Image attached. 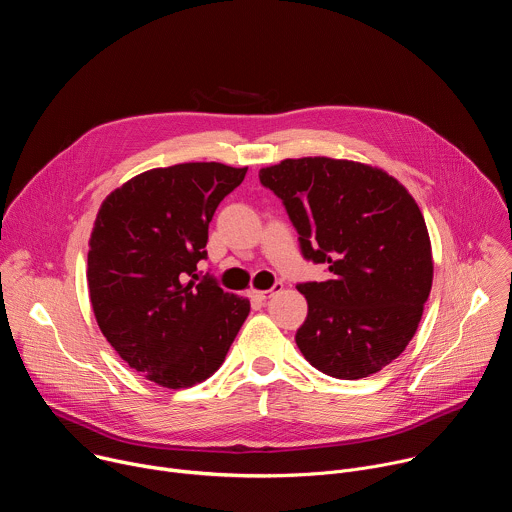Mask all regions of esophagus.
Masks as SVG:
<instances>
[{"instance_id": "34e87169", "label": "esophagus", "mask_w": 512, "mask_h": 512, "mask_svg": "<svg viewBox=\"0 0 512 512\" xmlns=\"http://www.w3.org/2000/svg\"><path fill=\"white\" fill-rule=\"evenodd\" d=\"M281 289H283L281 283H275L271 289H265V291H261V289H249V298H251L253 302H265V300H269L271 296L279 294Z\"/></svg>"}]
</instances>
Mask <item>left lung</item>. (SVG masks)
Returning a JSON list of instances; mask_svg holds the SVG:
<instances>
[{
  "mask_svg": "<svg viewBox=\"0 0 512 512\" xmlns=\"http://www.w3.org/2000/svg\"><path fill=\"white\" fill-rule=\"evenodd\" d=\"M259 180L283 200L302 255L330 271L326 281L298 283L308 300L298 348L336 379L379 373L413 338L431 291L417 202L381 168L324 156L261 168Z\"/></svg>",
  "mask_w": 512,
  "mask_h": 512,
  "instance_id": "obj_1",
  "label": "left lung"
}]
</instances>
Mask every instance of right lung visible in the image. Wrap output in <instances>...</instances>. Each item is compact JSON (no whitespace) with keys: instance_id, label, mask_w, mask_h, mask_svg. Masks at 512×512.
<instances>
[{"instance_id":"right-lung-1","label":"right lung","mask_w":512,"mask_h":512,"mask_svg":"<svg viewBox=\"0 0 512 512\" xmlns=\"http://www.w3.org/2000/svg\"><path fill=\"white\" fill-rule=\"evenodd\" d=\"M247 168L190 162L127 180L101 204L89 241V298L107 342L166 389L225 362L251 304L196 273L208 225Z\"/></svg>"}]
</instances>
